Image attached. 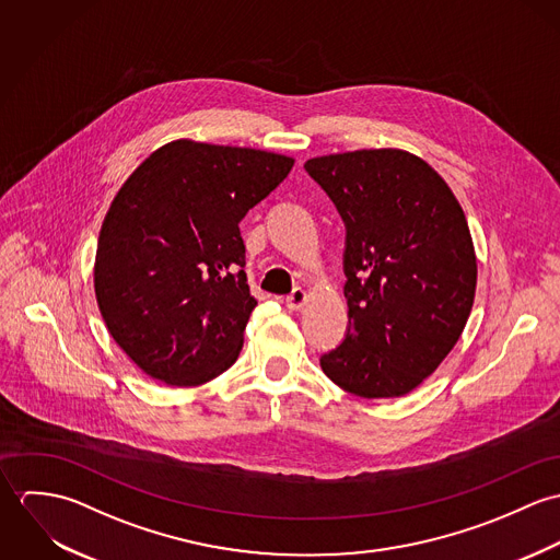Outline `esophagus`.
<instances>
[{"instance_id":"obj_1","label":"esophagus","mask_w":560,"mask_h":560,"mask_svg":"<svg viewBox=\"0 0 560 560\" xmlns=\"http://www.w3.org/2000/svg\"><path fill=\"white\" fill-rule=\"evenodd\" d=\"M306 300H308V293H306L302 287H298V289H293L291 295H287V308H291V311H302L304 304H306Z\"/></svg>"}]
</instances>
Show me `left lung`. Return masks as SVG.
Masks as SVG:
<instances>
[{
  "mask_svg": "<svg viewBox=\"0 0 560 560\" xmlns=\"http://www.w3.org/2000/svg\"><path fill=\"white\" fill-rule=\"evenodd\" d=\"M345 229V340L323 373L362 399L418 388L459 340L477 293V254L446 180L400 149L306 161Z\"/></svg>",
  "mask_w": 560,
  "mask_h": 560,
  "instance_id": "1",
  "label": "left lung"
}]
</instances>
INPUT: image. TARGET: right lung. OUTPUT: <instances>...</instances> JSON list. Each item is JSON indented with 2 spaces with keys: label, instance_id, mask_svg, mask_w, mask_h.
Segmentation results:
<instances>
[{
  "label": "right lung",
  "instance_id": "add662e5",
  "mask_svg": "<svg viewBox=\"0 0 560 560\" xmlns=\"http://www.w3.org/2000/svg\"><path fill=\"white\" fill-rule=\"evenodd\" d=\"M293 163L174 140L118 189L98 235L94 295L112 338L147 375L187 388L235 364L256 306L240 222Z\"/></svg>",
  "mask_w": 560,
  "mask_h": 560
}]
</instances>
